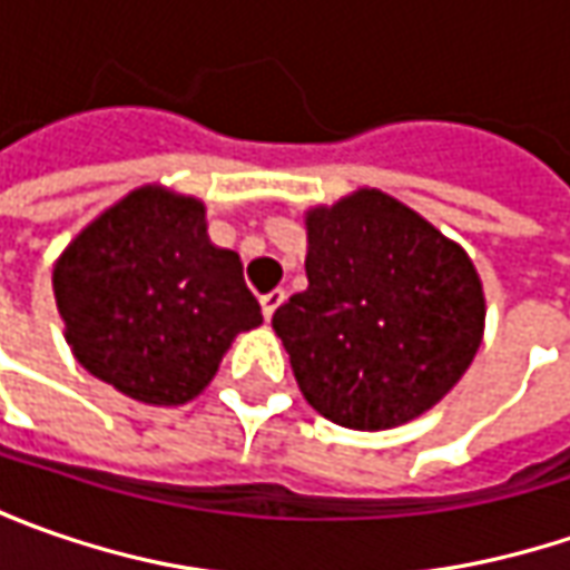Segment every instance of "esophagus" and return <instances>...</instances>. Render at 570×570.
Segmentation results:
<instances>
[{"mask_svg": "<svg viewBox=\"0 0 570 570\" xmlns=\"http://www.w3.org/2000/svg\"><path fill=\"white\" fill-rule=\"evenodd\" d=\"M285 301V292L282 288H273L269 295H263L259 297V307H263V317L266 320H273V314L278 311V304Z\"/></svg>", "mask_w": 570, "mask_h": 570, "instance_id": "esophagus-1", "label": "esophagus"}]
</instances>
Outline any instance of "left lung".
<instances>
[{
	"mask_svg": "<svg viewBox=\"0 0 570 570\" xmlns=\"http://www.w3.org/2000/svg\"><path fill=\"white\" fill-rule=\"evenodd\" d=\"M307 288L273 314L304 400L342 428L383 431L444 400L482 342L472 259L381 189L307 215Z\"/></svg>",
	"mask_w": 570,
	"mask_h": 570,
	"instance_id": "left-lung-1",
	"label": "left lung"
}]
</instances>
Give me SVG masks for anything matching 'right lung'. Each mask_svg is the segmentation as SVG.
Returning <instances> with one entry per match:
<instances>
[{
    "instance_id": "1",
    "label": "right lung",
    "mask_w": 570,
    "mask_h": 570,
    "mask_svg": "<svg viewBox=\"0 0 570 570\" xmlns=\"http://www.w3.org/2000/svg\"><path fill=\"white\" fill-rule=\"evenodd\" d=\"M53 292L78 364L148 405L193 400L230 340L263 323L240 256L206 237L203 203L158 187L81 230Z\"/></svg>"
}]
</instances>
